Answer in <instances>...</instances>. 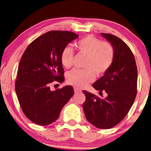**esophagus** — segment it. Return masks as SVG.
<instances>
[{
	"instance_id": "esophagus-1",
	"label": "esophagus",
	"mask_w": 151,
	"mask_h": 151,
	"mask_svg": "<svg viewBox=\"0 0 151 151\" xmlns=\"http://www.w3.org/2000/svg\"><path fill=\"white\" fill-rule=\"evenodd\" d=\"M74 92H75L76 93L81 92V90H80V89H78V88H74Z\"/></svg>"
}]
</instances>
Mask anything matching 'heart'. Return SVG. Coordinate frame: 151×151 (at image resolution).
<instances>
[{
	"label": "heart",
	"mask_w": 151,
	"mask_h": 151,
	"mask_svg": "<svg viewBox=\"0 0 151 151\" xmlns=\"http://www.w3.org/2000/svg\"><path fill=\"white\" fill-rule=\"evenodd\" d=\"M79 52L85 54L88 58L84 68L86 70L74 69L67 74L69 84L76 88L85 87L95 79L96 74L102 76L112 66L114 58V50L112 45L106 41H102L93 35H88L75 43ZM74 53L70 47L63 49L60 61L65 68H70L73 64Z\"/></svg>",
	"instance_id": "heart-1"
}]
</instances>
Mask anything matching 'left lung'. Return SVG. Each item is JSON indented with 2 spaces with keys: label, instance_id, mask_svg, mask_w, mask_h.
Listing matches in <instances>:
<instances>
[{
  "label": "left lung",
  "instance_id": "left-lung-1",
  "mask_svg": "<svg viewBox=\"0 0 151 151\" xmlns=\"http://www.w3.org/2000/svg\"><path fill=\"white\" fill-rule=\"evenodd\" d=\"M112 45L114 58L112 66L92 85L95 90L107 93L100 98L83 90V109L86 119L96 128L108 129L118 124L131 108L137 95V68L133 53L116 36L101 33Z\"/></svg>",
  "mask_w": 151,
  "mask_h": 151
}]
</instances>
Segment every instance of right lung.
I'll return each mask as SVG.
<instances>
[{"label":"right lung","mask_w":151,"mask_h":151,"mask_svg":"<svg viewBox=\"0 0 151 151\" xmlns=\"http://www.w3.org/2000/svg\"><path fill=\"white\" fill-rule=\"evenodd\" d=\"M78 37L70 31H49L31 43L21 57L15 82L17 96L24 115L37 124L55 122L74 94L71 86L54 91L49 86L53 81H64L61 53Z\"/></svg>","instance_id":"right-lung-1"}]
</instances>
